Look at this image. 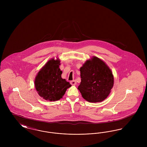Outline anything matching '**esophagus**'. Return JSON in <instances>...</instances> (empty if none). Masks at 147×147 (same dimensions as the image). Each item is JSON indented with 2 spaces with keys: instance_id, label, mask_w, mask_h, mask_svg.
<instances>
[{
  "instance_id": "esophagus-1",
  "label": "esophagus",
  "mask_w": 147,
  "mask_h": 147,
  "mask_svg": "<svg viewBox=\"0 0 147 147\" xmlns=\"http://www.w3.org/2000/svg\"><path fill=\"white\" fill-rule=\"evenodd\" d=\"M70 84H71L72 85H75L77 84V82H76V80H72V81L70 82Z\"/></svg>"
}]
</instances>
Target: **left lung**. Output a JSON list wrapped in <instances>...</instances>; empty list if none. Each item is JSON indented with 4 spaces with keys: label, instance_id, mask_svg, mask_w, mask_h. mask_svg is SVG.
<instances>
[{
    "label": "left lung",
    "instance_id": "obj_1",
    "mask_svg": "<svg viewBox=\"0 0 147 147\" xmlns=\"http://www.w3.org/2000/svg\"><path fill=\"white\" fill-rule=\"evenodd\" d=\"M81 82L78 89L83 98L90 102H101L110 94L113 86L112 71L96 57L87 60L80 69Z\"/></svg>",
    "mask_w": 147,
    "mask_h": 147
}]
</instances>
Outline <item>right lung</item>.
<instances>
[{"mask_svg": "<svg viewBox=\"0 0 147 147\" xmlns=\"http://www.w3.org/2000/svg\"><path fill=\"white\" fill-rule=\"evenodd\" d=\"M60 60L54 58L49 61L35 78V86L38 95L46 100L57 101L62 98L71 85L61 77Z\"/></svg>", "mask_w": 147, "mask_h": 147, "instance_id": "1", "label": "right lung"}]
</instances>
